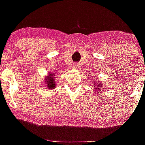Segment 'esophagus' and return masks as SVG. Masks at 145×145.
Returning a JSON list of instances; mask_svg holds the SVG:
<instances>
[{"instance_id":"obj_1","label":"esophagus","mask_w":145,"mask_h":145,"mask_svg":"<svg viewBox=\"0 0 145 145\" xmlns=\"http://www.w3.org/2000/svg\"><path fill=\"white\" fill-rule=\"evenodd\" d=\"M78 67H79V65H78V64H74V66H73V68L74 69H78Z\"/></svg>"}]
</instances>
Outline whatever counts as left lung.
I'll list each match as a JSON object with an SVG mask.
<instances>
[{"mask_svg": "<svg viewBox=\"0 0 145 145\" xmlns=\"http://www.w3.org/2000/svg\"><path fill=\"white\" fill-rule=\"evenodd\" d=\"M97 86H98V87H101V86L100 85H97ZM95 89H96V91H95V94H98L99 93V91H100V90L101 89V88H95Z\"/></svg>", "mask_w": 145, "mask_h": 145, "instance_id": "left-lung-1", "label": "left lung"}]
</instances>
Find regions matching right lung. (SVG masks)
I'll return each instance as SVG.
<instances>
[{
  "instance_id": "obj_1",
  "label": "right lung",
  "mask_w": 145,
  "mask_h": 145,
  "mask_svg": "<svg viewBox=\"0 0 145 145\" xmlns=\"http://www.w3.org/2000/svg\"><path fill=\"white\" fill-rule=\"evenodd\" d=\"M46 84H47V86L48 87L49 89H53L55 87V79L54 77H53V74H50V76L47 77L46 78Z\"/></svg>"
}]
</instances>
